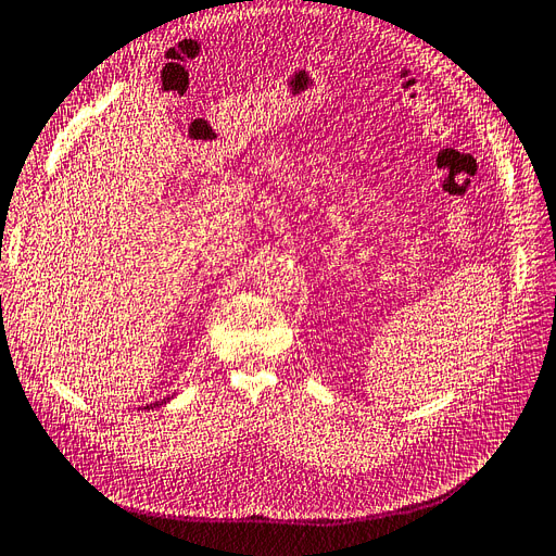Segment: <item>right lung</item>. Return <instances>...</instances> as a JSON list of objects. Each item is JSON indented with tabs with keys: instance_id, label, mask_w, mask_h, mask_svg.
Wrapping results in <instances>:
<instances>
[{
	"instance_id": "right-lung-1",
	"label": "right lung",
	"mask_w": 556,
	"mask_h": 556,
	"mask_svg": "<svg viewBox=\"0 0 556 556\" xmlns=\"http://www.w3.org/2000/svg\"><path fill=\"white\" fill-rule=\"evenodd\" d=\"M162 403H166V399H164V401H155V403H150V406H146V408L150 410V408H155V406H162Z\"/></svg>"
}]
</instances>
